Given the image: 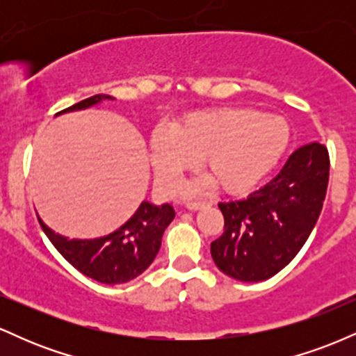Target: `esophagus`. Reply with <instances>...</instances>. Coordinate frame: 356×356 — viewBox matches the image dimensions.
Segmentation results:
<instances>
[{
	"instance_id": "34e87169",
	"label": "esophagus",
	"mask_w": 356,
	"mask_h": 356,
	"mask_svg": "<svg viewBox=\"0 0 356 356\" xmlns=\"http://www.w3.org/2000/svg\"><path fill=\"white\" fill-rule=\"evenodd\" d=\"M206 206H209V204H207V202H189V204H187V209H189V211H199V209H202V207H206Z\"/></svg>"
}]
</instances>
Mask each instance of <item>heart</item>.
<instances>
[{
    "label": "heart",
    "instance_id": "1",
    "mask_svg": "<svg viewBox=\"0 0 356 356\" xmlns=\"http://www.w3.org/2000/svg\"><path fill=\"white\" fill-rule=\"evenodd\" d=\"M289 140L288 122L275 113L236 107L192 113L174 129L157 127L150 136L155 186L162 194H174L182 175L201 161L219 191L246 194L275 169ZM207 184V179L192 182L184 194H197Z\"/></svg>",
    "mask_w": 356,
    "mask_h": 356
}]
</instances>
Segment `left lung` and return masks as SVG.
I'll return each mask as SVG.
<instances>
[{"label": "left lung", "instance_id": "obj_1", "mask_svg": "<svg viewBox=\"0 0 356 356\" xmlns=\"http://www.w3.org/2000/svg\"><path fill=\"white\" fill-rule=\"evenodd\" d=\"M328 177V150L313 142L295 150L259 191L219 202L224 232L211 243L216 266L244 283L269 280L288 266L320 218Z\"/></svg>", "mask_w": 356, "mask_h": 356}]
</instances>
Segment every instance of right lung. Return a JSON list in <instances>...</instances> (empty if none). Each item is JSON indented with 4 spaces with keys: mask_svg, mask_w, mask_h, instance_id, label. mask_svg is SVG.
I'll list each match as a JSON object with an SVG mask.
<instances>
[{
    "mask_svg": "<svg viewBox=\"0 0 356 356\" xmlns=\"http://www.w3.org/2000/svg\"><path fill=\"white\" fill-rule=\"evenodd\" d=\"M105 100H113V97L93 95L56 115L92 108ZM174 218L175 212L170 204L155 206L142 201L125 224L95 239H70L50 229L40 216L38 220L53 246L81 275L104 284H122L136 280L152 264L161 249L162 234Z\"/></svg>",
    "mask_w": 356,
    "mask_h": 356,
    "instance_id": "1",
    "label": "right lung"
}]
</instances>
